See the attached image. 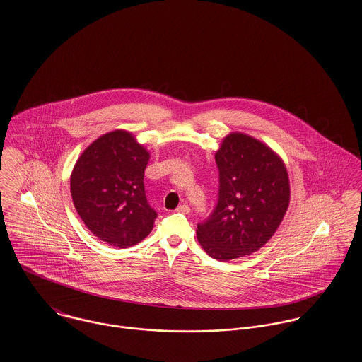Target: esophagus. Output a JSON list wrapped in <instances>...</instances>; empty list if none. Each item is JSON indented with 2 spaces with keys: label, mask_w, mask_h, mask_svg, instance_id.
<instances>
[{
  "label": "esophagus",
  "mask_w": 362,
  "mask_h": 362,
  "mask_svg": "<svg viewBox=\"0 0 362 362\" xmlns=\"http://www.w3.org/2000/svg\"><path fill=\"white\" fill-rule=\"evenodd\" d=\"M176 211H179V213H183V214H189V205H186V204H182V205H179V206L176 207Z\"/></svg>",
  "instance_id": "obj_1"
}]
</instances>
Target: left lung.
I'll return each mask as SVG.
<instances>
[{"label": "left lung", "mask_w": 362, "mask_h": 362, "mask_svg": "<svg viewBox=\"0 0 362 362\" xmlns=\"http://www.w3.org/2000/svg\"><path fill=\"white\" fill-rule=\"evenodd\" d=\"M218 202L198 224L197 238L209 257L230 260L251 255L276 233L291 201L284 160L264 142L229 133L216 152Z\"/></svg>", "instance_id": "8db88e82"}]
</instances>
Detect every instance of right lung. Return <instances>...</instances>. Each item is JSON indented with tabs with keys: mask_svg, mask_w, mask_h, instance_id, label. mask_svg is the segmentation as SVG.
Wrapping results in <instances>:
<instances>
[{
	"mask_svg": "<svg viewBox=\"0 0 362 362\" xmlns=\"http://www.w3.org/2000/svg\"><path fill=\"white\" fill-rule=\"evenodd\" d=\"M149 157L130 132L118 129L96 138L76 161L70 175L73 205L100 240L127 248L152 232L157 213L144 187Z\"/></svg>",
	"mask_w": 362,
	"mask_h": 362,
	"instance_id": "add662e5",
	"label": "right lung"
}]
</instances>
